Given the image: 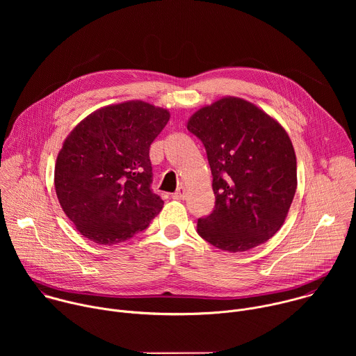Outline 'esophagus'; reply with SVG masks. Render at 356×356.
<instances>
[{
  "label": "esophagus",
  "mask_w": 356,
  "mask_h": 356,
  "mask_svg": "<svg viewBox=\"0 0 356 356\" xmlns=\"http://www.w3.org/2000/svg\"><path fill=\"white\" fill-rule=\"evenodd\" d=\"M172 197H173L175 200H183V198L186 197V188H184V187H179V188L172 194Z\"/></svg>",
  "instance_id": "34e87169"
}]
</instances>
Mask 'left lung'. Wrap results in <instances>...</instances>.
Instances as JSON below:
<instances>
[{
	"label": "left lung",
	"instance_id": "8db88e82",
	"mask_svg": "<svg viewBox=\"0 0 356 356\" xmlns=\"http://www.w3.org/2000/svg\"><path fill=\"white\" fill-rule=\"evenodd\" d=\"M187 129L204 145L216 206L198 235L227 252H245L283 225L297 187L296 154L286 131L245 99L227 97L198 110Z\"/></svg>",
	"mask_w": 356,
	"mask_h": 356
}]
</instances>
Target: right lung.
Listing matches in <instances>:
<instances>
[{"label": "right lung", "mask_w": 356, "mask_h": 356, "mask_svg": "<svg viewBox=\"0 0 356 356\" xmlns=\"http://www.w3.org/2000/svg\"><path fill=\"white\" fill-rule=\"evenodd\" d=\"M170 115L142 101L101 108L83 120L58 155L55 187L81 235L114 245L146 229L162 210L149 147Z\"/></svg>", "instance_id": "add662e5"}]
</instances>
